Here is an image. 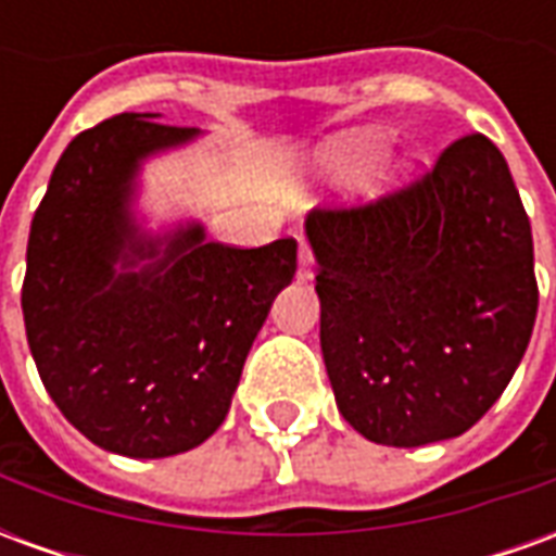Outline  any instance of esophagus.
Returning a JSON list of instances; mask_svg holds the SVG:
<instances>
[{"label": "esophagus", "mask_w": 556, "mask_h": 556, "mask_svg": "<svg viewBox=\"0 0 556 556\" xmlns=\"http://www.w3.org/2000/svg\"><path fill=\"white\" fill-rule=\"evenodd\" d=\"M315 274H313V253H309V247L301 243V258H298V279L301 282H309Z\"/></svg>", "instance_id": "obj_1"}]
</instances>
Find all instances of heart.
Listing matches in <instances>:
<instances>
[{
  "label": "heart",
  "mask_w": 556,
  "mask_h": 556,
  "mask_svg": "<svg viewBox=\"0 0 556 556\" xmlns=\"http://www.w3.org/2000/svg\"><path fill=\"white\" fill-rule=\"evenodd\" d=\"M387 146H390V134L381 130V127L349 130V134H339V137L318 148L313 169L327 187L351 190V187H361L369 178L375 163L384 157ZM405 172H408V160H399L387 169V178H396V175H405Z\"/></svg>",
  "instance_id": "b5f03b06"
}]
</instances>
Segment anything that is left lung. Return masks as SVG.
I'll list each match as a JSON object with an SVG mask.
<instances>
[{"label": "left lung", "instance_id": "1", "mask_svg": "<svg viewBox=\"0 0 556 556\" xmlns=\"http://www.w3.org/2000/svg\"><path fill=\"white\" fill-rule=\"evenodd\" d=\"M321 354L366 441L465 434L513 381L536 321L533 235L497 146L455 139L434 169L361 207H313Z\"/></svg>", "mask_w": 556, "mask_h": 556}]
</instances>
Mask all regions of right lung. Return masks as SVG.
I'll use <instances>...</instances> for the list:
<instances>
[{
	"mask_svg": "<svg viewBox=\"0 0 556 556\" xmlns=\"http://www.w3.org/2000/svg\"><path fill=\"white\" fill-rule=\"evenodd\" d=\"M122 113L83 130L31 217L23 321L47 393L106 453L166 458L231 408L253 339L298 270V241L238 250L187 219L148 231V157L202 130Z\"/></svg>",
	"mask_w": 556,
	"mask_h": 556,
	"instance_id": "add662e5",
	"label": "right lung"
}]
</instances>
